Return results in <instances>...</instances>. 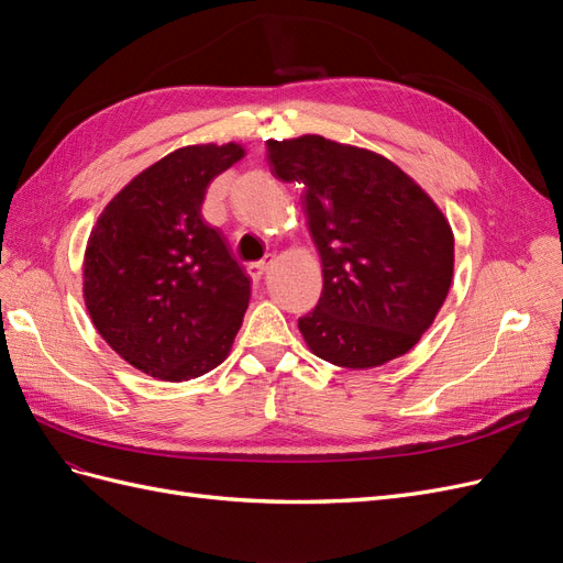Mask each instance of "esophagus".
Instances as JSON below:
<instances>
[{
  "instance_id": "34e87169",
  "label": "esophagus",
  "mask_w": 563,
  "mask_h": 563,
  "mask_svg": "<svg viewBox=\"0 0 563 563\" xmlns=\"http://www.w3.org/2000/svg\"><path fill=\"white\" fill-rule=\"evenodd\" d=\"M272 261H275V255H265L263 261H258V263H251L246 269H249V277L253 279V282H261L263 279V275L267 272V267L272 265Z\"/></svg>"
}]
</instances>
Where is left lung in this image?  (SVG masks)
<instances>
[{
  "mask_svg": "<svg viewBox=\"0 0 563 563\" xmlns=\"http://www.w3.org/2000/svg\"><path fill=\"white\" fill-rule=\"evenodd\" d=\"M269 172L305 187L302 209L321 255L323 291L298 319L310 350L345 368L406 354L453 279L444 213L389 159L321 135L267 141Z\"/></svg>",
  "mask_w": 563,
  "mask_h": 563,
  "instance_id": "1",
  "label": "left lung"
}]
</instances>
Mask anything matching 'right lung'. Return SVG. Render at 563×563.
Returning a JSON list of instances; mask_svg holds the SVG:
<instances>
[{"mask_svg": "<svg viewBox=\"0 0 563 563\" xmlns=\"http://www.w3.org/2000/svg\"><path fill=\"white\" fill-rule=\"evenodd\" d=\"M242 157L236 143L180 147L135 176L91 230L84 300L93 327L152 378L203 376L242 327L251 282L201 218L211 180Z\"/></svg>", "mask_w": 563, "mask_h": 563, "instance_id": "1", "label": "right lung"}]
</instances>
